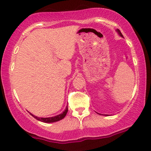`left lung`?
Masks as SVG:
<instances>
[{
    "mask_svg": "<svg viewBox=\"0 0 151 151\" xmlns=\"http://www.w3.org/2000/svg\"><path fill=\"white\" fill-rule=\"evenodd\" d=\"M116 32H117V33H118V35H119L120 36H121V37H123V36L122 33H121V32L120 31V30H118V29H117V30H116ZM98 114H99V113H98ZM99 115H101V114H99ZM105 115V116H108V115Z\"/></svg>",
    "mask_w": 151,
    "mask_h": 151,
    "instance_id": "left-lung-1",
    "label": "left lung"
}]
</instances>
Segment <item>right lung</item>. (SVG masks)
<instances>
[{
  "mask_svg": "<svg viewBox=\"0 0 151 151\" xmlns=\"http://www.w3.org/2000/svg\"><path fill=\"white\" fill-rule=\"evenodd\" d=\"M67 112H68V106H66V109H65V110L63 111L62 113L59 114V115H55V116L50 117V118H41V117H37L31 113H30V115H31L33 118H36V120H38V121H42V122H44V123H50L57 122V121H60V120L63 119V118H64V117L66 115Z\"/></svg>",
  "mask_w": 151,
  "mask_h": 151,
  "instance_id": "1",
  "label": "right lung"
}]
</instances>
